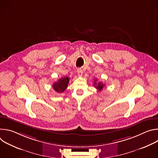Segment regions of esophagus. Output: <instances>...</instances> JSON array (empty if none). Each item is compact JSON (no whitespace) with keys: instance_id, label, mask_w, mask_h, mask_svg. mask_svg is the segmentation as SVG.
Listing matches in <instances>:
<instances>
[{"instance_id":"esophagus-1","label":"esophagus","mask_w":158,"mask_h":158,"mask_svg":"<svg viewBox=\"0 0 158 158\" xmlns=\"http://www.w3.org/2000/svg\"><path fill=\"white\" fill-rule=\"evenodd\" d=\"M77 73L79 76H82V70L81 68H78L77 69Z\"/></svg>"}]
</instances>
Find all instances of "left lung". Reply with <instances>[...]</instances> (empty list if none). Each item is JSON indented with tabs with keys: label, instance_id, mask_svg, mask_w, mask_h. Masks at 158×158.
Returning a JSON list of instances; mask_svg holds the SVG:
<instances>
[{
	"label": "left lung",
	"instance_id": "8db88e82",
	"mask_svg": "<svg viewBox=\"0 0 158 158\" xmlns=\"http://www.w3.org/2000/svg\"><path fill=\"white\" fill-rule=\"evenodd\" d=\"M94 87L98 89L99 91H101V90H102L104 86V84H102L101 82H97V79L96 80H94Z\"/></svg>",
	"mask_w": 158,
	"mask_h": 158
}]
</instances>
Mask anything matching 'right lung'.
I'll list each match as a JSON object with an SVG mask.
<instances>
[{"instance_id": "add662e5", "label": "right lung", "mask_w": 158, "mask_h": 158, "mask_svg": "<svg viewBox=\"0 0 158 158\" xmlns=\"http://www.w3.org/2000/svg\"><path fill=\"white\" fill-rule=\"evenodd\" d=\"M70 78L68 77H62L59 79L57 82H55L53 84V89L55 90V91L59 93H63L65 89L67 87V85L69 84Z\"/></svg>"}]
</instances>
